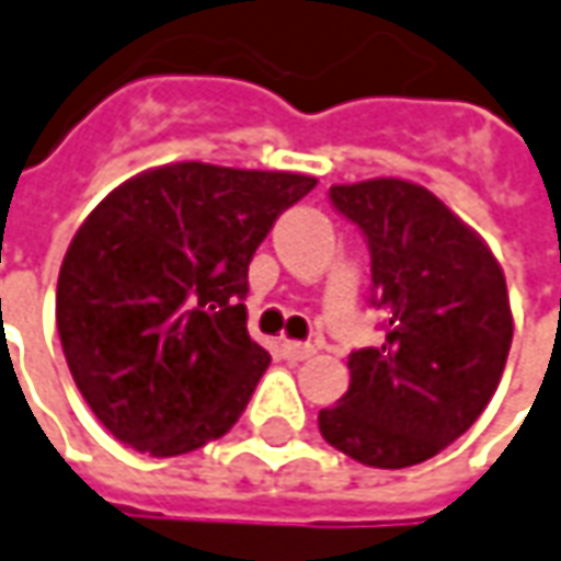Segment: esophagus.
<instances>
[{
  "mask_svg": "<svg viewBox=\"0 0 561 561\" xmlns=\"http://www.w3.org/2000/svg\"><path fill=\"white\" fill-rule=\"evenodd\" d=\"M280 355L287 360H308L314 355V345H308V342H284Z\"/></svg>",
  "mask_w": 561,
  "mask_h": 561,
  "instance_id": "esophagus-1",
  "label": "esophagus"
}]
</instances>
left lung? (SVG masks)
Returning <instances> with one entry per match:
<instances>
[{"label":"left lung","instance_id":"8db88e82","mask_svg":"<svg viewBox=\"0 0 561 561\" xmlns=\"http://www.w3.org/2000/svg\"><path fill=\"white\" fill-rule=\"evenodd\" d=\"M330 203L370 247L386 340L348 355V392L318 413V430L364 466L423 463L497 392L513 342L506 277L482 237L420 184H333Z\"/></svg>","mask_w":561,"mask_h":561}]
</instances>
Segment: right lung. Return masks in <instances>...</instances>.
<instances>
[{
    "label": "right lung",
    "mask_w": 561,
    "mask_h": 561,
    "mask_svg": "<svg viewBox=\"0 0 561 561\" xmlns=\"http://www.w3.org/2000/svg\"><path fill=\"white\" fill-rule=\"evenodd\" d=\"M318 184L169 163L89 213L58 274V336L85 404L123 445L179 457L221 438L272 355L247 333L250 262Z\"/></svg>",
    "instance_id": "obj_1"
}]
</instances>
